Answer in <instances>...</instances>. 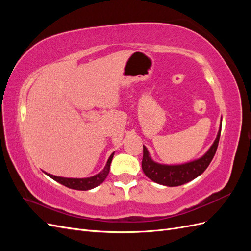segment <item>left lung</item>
Listing matches in <instances>:
<instances>
[{
	"label": "left lung",
	"mask_w": 251,
	"mask_h": 251,
	"mask_svg": "<svg viewBox=\"0 0 251 251\" xmlns=\"http://www.w3.org/2000/svg\"><path fill=\"white\" fill-rule=\"evenodd\" d=\"M220 135H221V126H220L215 142L212 143L206 154L195 161L180 165H165L154 162L151 159L147 148L143 146V158L141 162L142 171L151 180L165 186H179L187 183L200 176L207 169L217 151Z\"/></svg>",
	"instance_id": "8db88e82"
}]
</instances>
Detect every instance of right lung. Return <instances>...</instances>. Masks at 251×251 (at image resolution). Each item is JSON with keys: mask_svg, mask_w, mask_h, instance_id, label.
<instances>
[{"mask_svg": "<svg viewBox=\"0 0 251 251\" xmlns=\"http://www.w3.org/2000/svg\"><path fill=\"white\" fill-rule=\"evenodd\" d=\"M113 156H114V153L110 156L107 164H105V166H104V169L100 174H97V175H95V176L90 177V178H83V179L63 178V177L53 176V175H50V174H47V175L53 180L57 181L58 183L63 184V185L69 187V188L77 189V191H88V189H91V188H94V187L98 186L100 183H102L105 178H107L108 174L110 172V165H111V162H112Z\"/></svg>", "mask_w": 251, "mask_h": 251, "instance_id": "obj_1", "label": "right lung"}]
</instances>
